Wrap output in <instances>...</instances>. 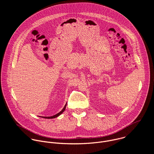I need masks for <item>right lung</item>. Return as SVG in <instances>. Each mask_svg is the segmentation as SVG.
Wrapping results in <instances>:
<instances>
[{
    "mask_svg": "<svg viewBox=\"0 0 154 154\" xmlns=\"http://www.w3.org/2000/svg\"><path fill=\"white\" fill-rule=\"evenodd\" d=\"M66 104L65 106V107H63V109L61 111H60L59 113H57V114H55V115H54V116H50V117H43V118H45V119H54V118H56V117H58V116H59L62 113H63V112L65 110V109H66Z\"/></svg>",
    "mask_w": 154,
    "mask_h": 154,
    "instance_id": "1",
    "label": "right lung"
}]
</instances>
